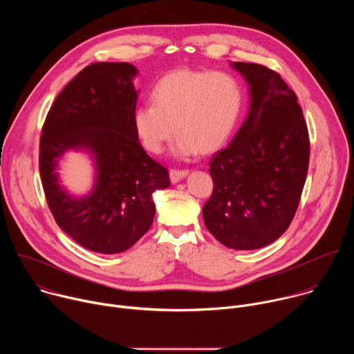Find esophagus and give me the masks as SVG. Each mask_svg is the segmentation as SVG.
Instances as JSON below:
<instances>
[{"mask_svg":"<svg viewBox=\"0 0 354 354\" xmlns=\"http://www.w3.org/2000/svg\"><path fill=\"white\" fill-rule=\"evenodd\" d=\"M187 171H179V169H171L169 171V178H171V182L172 183H178L180 182L183 178L187 176Z\"/></svg>","mask_w":354,"mask_h":354,"instance_id":"1","label":"esophagus"}]
</instances>
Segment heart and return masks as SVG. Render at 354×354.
<instances>
[{
  "label": "heart",
  "mask_w": 354,
  "mask_h": 354,
  "mask_svg": "<svg viewBox=\"0 0 354 354\" xmlns=\"http://www.w3.org/2000/svg\"><path fill=\"white\" fill-rule=\"evenodd\" d=\"M151 97L154 105H140L133 112L136 134L147 151L160 154L176 131L174 156L180 160L221 148L242 108L238 80L223 71L171 73L158 81Z\"/></svg>",
  "instance_id": "obj_1"
}]
</instances>
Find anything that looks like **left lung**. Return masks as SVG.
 <instances>
[{
  "label": "left lung",
  "instance_id": "left-lung-1",
  "mask_svg": "<svg viewBox=\"0 0 354 354\" xmlns=\"http://www.w3.org/2000/svg\"><path fill=\"white\" fill-rule=\"evenodd\" d=\"M248 84L249 109L230 145L210 162L207 230L231 249L263 248L288 228L308 162V129L295 93L265 66L231 62Z\"/></svg>",
  "mask_w": 354,
  "mask_h": 354
}]
</instances>
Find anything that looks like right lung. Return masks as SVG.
<instances>
[{"instance_id": "1", "label": "right lung", "mask_w": 354, "mask_h": 354, "mask_svg": "<svg viewBox=\"0 0 354 354\" xmlns=\"http://www.w3.org/2000/svg\"><path fill=\"white\" fill-rule=\"evenodd\" d=\"M138 70L129 63L85 67L56 97L40 137L39 169L59 227L81 246L104 255L131 248L153 225L154 192L171 185L151 160L133 126ZM70 150L90 156L94 183L85 195L61 185L58 169Z\"/></svg>"}]
</instances>
